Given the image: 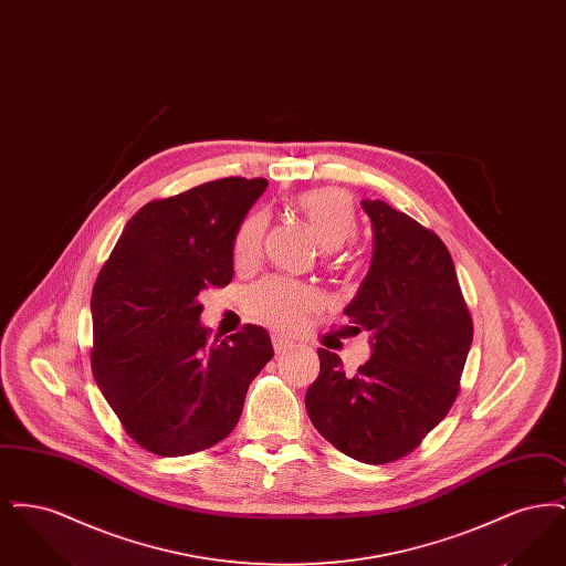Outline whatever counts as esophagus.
<instances>
[{
    "label": "esophagus",
    "instance_id": "1",
    "mask_svg": "<svg viewBox=\"0 0 566 566\" xmlns=\"http://www.w3.org/2000/svg\"><path fill=\"white\" fill-rule=\"evenodd\" d=\"M271 344H273V350H275V354H284V352H289L293 348V344H291V342H286V339L277 337V335H273V337H271Z\"/></svg>",
    "mask_w": 566,
    "mask_h": 566
}]
</instances>
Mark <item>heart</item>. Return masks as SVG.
I'll use <instances>...</instances> for the list:
<instances>
[{
	"label": "heart",
	"instance_id": "1",
	"mask_svg": "<svg viewBox=\"0 0 566 566\" xmlns=\"http://www.w3.org/2000/svg\"><path fill=\"white\" fill-rule=\"evenodd\" d=\"M296 210L310 224L316 242L323 248H339L350 242L356 233V216L350 197L344 190L318 189L303 192L296 199ZM265 216H248L235 235L233 259L238 265L248 268L256 263L265 238ZM243 305L248 314L261 323L275 326L277 331H295L314 314L321 305L318 293L295 280L268 277L250 286L243 293Z\"/></svg>",
	"mask_w": 566,
	"mask_h": 566
}]
</instances>
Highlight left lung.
Masks as SVG:
<instances>
[{
	"label": "left lung",
	"mask_w": 566,
	"mask_h": 566,
	"mask_svg": "<svg viewBox=\"0 0 566 566\" xmlns=\"http://www.w3.org/2000/svg\"><path fill=\"white\" fill-rule=\"evenodd\" d=\"M363 208L374 261L342 331H369L374 354L348 374L337 354L318 348L305 409L339 452L384 464L413 452L457 401L473 318L441 238L384 201L365 199Z\"/></svg>",
	"instance_id": "left-lung-1"
}]
</instances>
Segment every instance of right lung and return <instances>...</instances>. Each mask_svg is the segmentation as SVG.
Returning <instances> with one entry per match:
<instances>
[{"mask_svg":"<svg viewBox=\"0 0 566 566\" xmlns=\"http://www.w3.org/2000/svg\"><path fill=\"white\" fill-rule=\"evenodd\" d=\"M265 189V178H220L146 203L95 280L93 377L125 432L157 457L222 441L273 356L256 324L212 337L199 323V295L233 280L235 235Z\"/></svg>","mask_w":566,"mask_h":566,"instance_id":"right-lung-1","label":"right lung"}]
</instances>
